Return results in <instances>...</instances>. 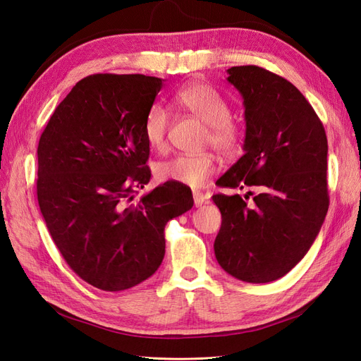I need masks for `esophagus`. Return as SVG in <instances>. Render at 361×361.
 Instances as JSON below:
<instances>
[{
	"mask_svg": "<svg viewBox=\"0 0 361 361\" xmlns=\"http://www.w3.org/2000/svg\"><path fill=\"white\" fill-rule=\"evenodd\" d=\"M192 199H194L195 206H202L206 202V195L200 191H192Z\"/></svg>",
	"mask_w": 361,
	"mask_h": 361,
	"instance_id": "1",
	"label": "esophagus"
}]
</instances>
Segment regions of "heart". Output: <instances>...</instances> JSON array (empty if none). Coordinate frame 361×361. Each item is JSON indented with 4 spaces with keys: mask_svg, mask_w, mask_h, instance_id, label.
<instances>
[{
    "mask_svg": "<svg viewBox=\"0 0 361 361\" xmlns=\"http://www.w3.org/2000/svg\"><path fill=\"white\" fill-rule=\"evenodd\" d=\"M173 102L183 111L195 116L207 126L204 141L218 154L232 157L241 147V128L231 118V104L226 97L206 82H190L173 94ZM169 130V111L161 104L152 105L143 120V137L150 149L159 150L166 146ZM216 159L212 154L176 155L158 162L157 178L162 182H173L199 188L216 171Z\"/></svg>",
    "mask_w": 361,
    "mask_h": 361,
    "instance_id": "1",
    "label": "heart"
}]
</instances>
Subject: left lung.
<instances>
[{
    "mask_svg": "<svg viewBox=\"0 0 361 361\" xmlns=\"http://www.w3.org/2000/svg\"><path fill=\"white\" fill-rule=\"evenodd\" d=\"M245 108L244 152L218 187H257L248 204L215 194L221 228L214 250L221 268L248 283L274 281L298 264L329 211L325 129L301 92L259 66L227 69ZM247 199V197H245Z\"/></svg>",
    "mask_w": 361,
    "mask_h": 361,
    "instance_id": "left-lung-1",
    "label": "left lung"
}]
</instances>
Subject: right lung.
Masks as SVG:
<instances>
[{
	"label": "right lung",
	"mask_w": 361,
	"mask_h": 361,
	"mask_svg": "<svg viewBox=\"0 0 361 361\" xmlns=\"http://www.w3.org/2000/svg\"><path fill=\"white\" fill-rule=\"evenodd\" d=\"M162 87L146 75L96 73L75 84L37 147V200L63 259L106 292L145 281L166 255L164 227L190 211L191 191L150 180L143 120Z\"/></svg>",
	"instance_id": "add662e5"
}]
</instances>
